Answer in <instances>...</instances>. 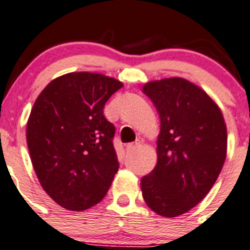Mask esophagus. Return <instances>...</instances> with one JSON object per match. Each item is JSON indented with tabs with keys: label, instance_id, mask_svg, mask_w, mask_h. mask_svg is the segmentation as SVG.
<instances>
[{
	"label": "esophagus",
	"instance_id": "1",
	"mask_svg": "<svg viewBox=\"0 0 250 250\" xmlns=\"http://www.w3.org/2000/svg\"><path fill=\"white\" fill-rule=\"evenodd\" d=\"M140 146V141H136V142H131V144H128L127 146H125V150L127 152H131V150L136 149Z\"/></svg>",
	"mask_w": 250,
	"mask_h": 250
}]
</instances>
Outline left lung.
<instances>
[{"mask_svg": "<svg viewBox=\"0 0 250 250\" xmlns=\"http://www.w3.org/2000/svg\"><path fill=\"white\" fill-rule=\"evenodd\" d=\"M160 117L158 163L141 179L145 202L158 215L177 217L209 193L227 156V127L209 95L184 78L144 85Z\"/></svg>", "mask_w": 250, "mask_h": 250, "instance_id": "left-lung-1", "label": "left lung"}]
</instances>
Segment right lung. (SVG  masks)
Returning <instances> with one entry per match:
<instances>
[{
  "label": "right lung",
  "mask_w": 250,
  "mask_h": 250,
  "mask_svg": "<svg viewBox=\"0 0 250 250\" xmlns=\"http://www.w3.org/2000/svg\"><path fill=\"white\" fill-rule=\"evenodd\" d=\"M122 86L100 73H67L53 79L33 105L26 131L33 167L64 209L83 211L100 203L119 171L115 127L103 109Z\"/></svg>",
  "instance_id": "1"
}]
</instances>
